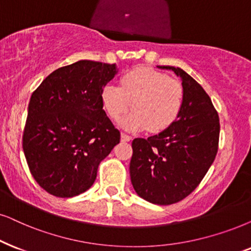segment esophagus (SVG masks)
<instances>
[{"mask_svg": "<svg viewBox=\"0 0 251 251\" xmlns=\"http://www.w3.org/2000/svg\"><path fill=\"white\" fill-rule=\"evenodd\" d=\"M132 140V136H129L126 133H122V141H131Z\"/></svg>", "mask_w": 251, "mask_h": 251, "instance_id": "esophagus-1", "label": "esophagus"}]
</instances>
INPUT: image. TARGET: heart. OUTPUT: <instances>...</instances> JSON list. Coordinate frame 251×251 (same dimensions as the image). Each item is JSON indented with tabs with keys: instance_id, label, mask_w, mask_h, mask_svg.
<instances>
[{
	"instance_id": "1",
	"label": "heart",
	"mask_w": 251,
	"mask_h": 251,
	"mask_svg": "<svg viewBox=\"0 0 251 251\" xmlns=\"http://www.w3.org/2000/svg\"><path fill=\"white\" fill-rule=\"evenodd\" d=\"M100 100L115 122L122 119L132 105L134 111L122 122L124 128H147L151 133H161L178 118L184 103V88L179 81L167 74L139 67L122 76L120 87L104 85Z\"/></svg>"
}]
</instances>
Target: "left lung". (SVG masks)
I'll use <instances>...</instances> for the list:
<instances>
[{
  "label": "left lung",
  "mask_w": 251,
  "mask_h": 251,
  "mask_svg": "<svg viewBox=\"0 0 251 251\" xmlns=\"http://www.w3.org/2000/svg\"><path fill=\"white\" fill-rule=\"evenodd\" d=\"M158 67L180 76L183 107L166 131L132 141L129 174L141 198L171 205L188 197L210 169L218 153L220 123L210 96L195 78L178 67Z\"/></svg>",
  "instance_id": "1"
}]
</instances>
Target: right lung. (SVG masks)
Here are the masks:
<instances>
[{
  "label": "right lung",
  "instance_id": "add662e5",
  "mask_svg": "<svg viewBox=\"0 0 251 251\" xmlns=\"http://www.w3.org/2000/svg\"><path fill=\"white\" fill-rule=\"evenodd\" d=\"M116 73V63L80 60L56 69L33 91L23 151L31 175L50 195L71 198L87 191L119 144V129L100 100Z\"/></svg>",
  "mask_w": 251,
  "mask_h": 251
}]
</instances>
